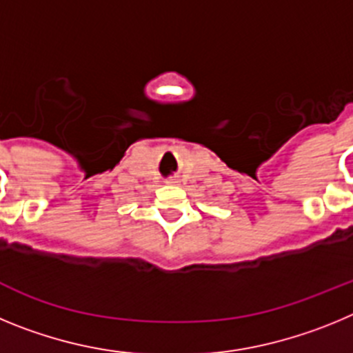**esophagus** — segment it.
I'll return each instance as SVG.
<instances>
[{"mask_svg":"<svg viewBox=\"0 0 353 353\" xmlns=\"http://www.w3.org/2000/svg\"><path fill=\"white\" fill-rule=\"evenodd\" d=\"M168 183H173V182H168Z\"/></svg>","mask_w":353,"mask_h":353,"instance_id":"esophagus-1","label":"esophagus"}]
</instances>
